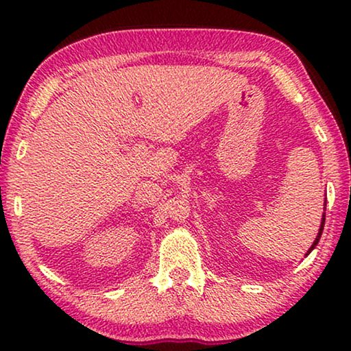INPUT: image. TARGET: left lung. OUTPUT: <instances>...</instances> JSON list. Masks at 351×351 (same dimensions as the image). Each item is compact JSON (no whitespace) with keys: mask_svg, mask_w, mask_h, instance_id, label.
<instances>
[{"mask_svg":"<svg viewBox=\"0 0 351 351\" xmlns=\"http://www.w3.org/2000/svg\"><path fill=\"white\" fill-rule=\"evenodd\" d=\"M324 220H326V215H323V222H321V228H319V233H318V237H316V239H315V243L311 244V247L308 249V252H311L315 249V246L316 244H318V241H319V238H321V233H323V228H324ZM306 252V254H308Z\"/></svg>","mask_w":351,"mask_h":351,"instance_id":"8db88e82","label":"left lung"}]
</instances>
